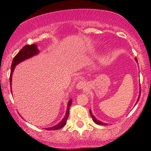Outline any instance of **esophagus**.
I'll return each instance as SVG.
<instances>
[{"instance_id":"obj_1","label":"esophagus","mask_w":151,"mask_h":151,"mask_svg":"<svg viewBox=\"0 0 151 151\" xmlns=\"http://www.w3.org/2000/svg\"><path fill=\"white\" fill-rule=\"evenodd\" d=\"M86 86H86V83L85 81H81L77 84V88L79 89H86Z\"/></svg>"}]
</instances>
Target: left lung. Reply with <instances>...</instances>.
<instances>
[{
  "mask_svg": "<svg viewBox=\"0 0 151 151\" xmlns=\"http://www.w3.org/2000/svg\"><path fill=\"white\" fill-rule=\"evenodd\" d=\"M135 60H136V61L138 62V60H137V58H135ZM140 96H141V91H140V94H139V96H138V100H137V102L138 101V100H139V99H140ZM90 111V114H91V118H92V119H93V121H94L95 123H96V124H98V125H106L105 124H104V123H102V122H101V121H98L97 119H96V118H95L94 116H93V115L92 114H91V111Z\"/></svg>",
  "mask_w": 151,
  "mask_h": 151,
  "instance_id": "1",
  "label": "left lung"
}]
</instances>
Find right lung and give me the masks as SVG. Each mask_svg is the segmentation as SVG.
Here are the masks:
<instances>
[{"mask_svg": "<svg viewBox=\"0 0 151 151\" xmlns=\"http://www.w3.org/2000/svg\"><path fill=\"white\" fill-rule=\"evenodd\" d=\"M39 52V50H37V45H26L25 46H24L20 50V51H19V52L15 56V58H13V62H12L11 65V71H10V84H11L12 82V74H13V72L14 70L15 65H18V63L21 62L23 60H26V59H28L31 58V57L34 56V55H37ZM11 86V85H10ZM72 100L70 99L68 102V105H67V113L65 114V116L64 117V119H62L61 122H60L58 125L53 126V127L48 128L46 129L48 131H51V130H58L61 129L65 125L66 122H67V119H68L69 114H70V107L72 104Z\"/></svg>", "mask_w": 151, "mask_h": 151, "instance_id": "1", "label": "right lung"}]
</instances>
